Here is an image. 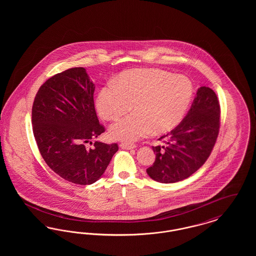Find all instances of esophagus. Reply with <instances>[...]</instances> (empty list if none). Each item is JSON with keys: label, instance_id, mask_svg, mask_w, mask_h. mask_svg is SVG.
Listing matches in <instances>:
<instances>
[{"label": "esophagus", "instance_id": "esophagus-1", "mask_svg": "<svg viewBox=\"0 0 256 256\" xmlns=\"http://www.w3.org/2000/svg\"><path fill=\"white\" fill-rule=\"evenodd\" d=\"M120 146L124 150H134L136 148V146L134 144H126V143H121Z\"/></svg>", "mask_w": 256, "mask_h": 256}]
</instances>
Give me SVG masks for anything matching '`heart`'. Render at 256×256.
Listing matches in <instances>:
<instances>
[{"label":"heart","mask_w":256,"mask_h":256,"mask_svg":"<svg viewBox=\"0 0 256 256\" xmlns=\"http://www.w3.org/2000/svg\"><path fill=\"white\" fill-rule=\"evenodd\" d=\"M191 80L182 74L156 70L122 74L117 84L104 87L97 98L102 118L114 121L132 110L134 113L115 122L110 135L132 143L152 132L165 134L182 122L193 98Z\"/></svg>","instance_id":"1"}]
</instances>
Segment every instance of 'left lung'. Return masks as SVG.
<instances>
[{"label":"left lung","instance_id":"8db88e82","mask_svg":"<svg viewBox=\"0 0 256 256\" xmlns=\"http://www.w3.org/2000/svg\"><path fill=\"white\" fill-rule=\"evenodd\" d=\"M220 130V104L209 87H200L187 115L172 132L163 135L162 146H152L156 161L146 169L154 180L174 183L198 170L215 146Z\"/></svg>","mask_w":256,"mask_h":256}]
</instances>
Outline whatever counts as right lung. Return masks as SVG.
<instances>
[{"instance_id": "obj_1", "label": "right lung", "mask_w": 256, "mask_h": 256, "mask_svg": "<svg viewBox=\"0 0 256 256\" xmlns=\"http://www.w3.org/2000/svg\"><path fill=\"white\" fill-rule=\"evenodd\" d=\"M95 86L86 69L76 67L54 74L34 98L32 122L38 150L47 165L67 182H97L118 145L91 140L104 132L94 106Z\"/></svg>"}]
</instances>
